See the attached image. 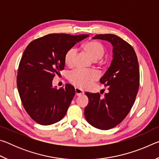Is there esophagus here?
I'll return each instance as SVG.
<instances>
[{"instance_id": "1", "label": "esophagus", "mask_w": 159, "mask_h": 159, "mask_svg": "<svg viewBox=\"0 0 159 159\" xmlns=\"http://www.w3.org/2000/svg\"><path fill=\"white\" fill-rule=\"evenodd\" d=\"M75 92H76V95L77 96L82 95L83 94H84V92H83L81 89H80V88H75Z\"/></svg>"}]
</instances>
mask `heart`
<instances>
[{
  "mask_svg": "<svg viewBox=\"0 0 159 159\" xmlns=\"http://www.w3.org/2000/svg\"><path fill=\"white\" fill-rule=\"evenodd\" d=\"M83 49L87 52L94 60H98L103 57L105 49L100 43L98 41H89L83 45ZM76 55V49L71 48L64 55V60L66 65L73 66L74 57ZM99 76V73L93 69H76L71 71L69 74V80L72 84L78 88H89L92 83L95 81Z\"/></svg>",
  "mask_w": 159,
  "mask_h": 159,
  "instance_id": "1",
  "label": "heart"
}]
</instances>
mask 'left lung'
<instances>
[{
	"label": "left lung",
	"instance_id": "1",
	"mask_svg": "<svg viewBox=\"0 0 159 159\" xmlns=\"http://www.w3.org/2000/svg\"><path fill=\"white\" fill-rule=\"evenodd\" d=\"M93 39H101L113 45L111 65L99 82L108 87L104 98L99 93H85L89 102L84 114L91 125L100 130L115 127L126 117L135 100L139 85L138 57L133 48L114 34H98Z\"/></svg>",
	"mask_w": 159,
	"mask_h": 159
}]
</instances>
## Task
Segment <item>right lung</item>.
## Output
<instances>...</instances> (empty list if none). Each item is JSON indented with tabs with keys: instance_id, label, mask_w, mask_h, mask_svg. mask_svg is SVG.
<instances>
[{
	"instance_id": "add662e5",
	"label": "right lung",
	"mask_w": 159,
	"mask_h": 159,
	"mask_svg": "<svg viewBox=\"0 0 159 159\" xmlns=\"http://www.w3.org/2000/svg\"><path fill=\"white\" fill-rule=\"evenodd\" d=\"M89 36L50 34L31 41L19 65L17 85L24 108L36 123L48 125L65 116L75 95L73 85L52 87L56 74L64 68V55L77 43Z\"/></svg>"
}]
</instances>
